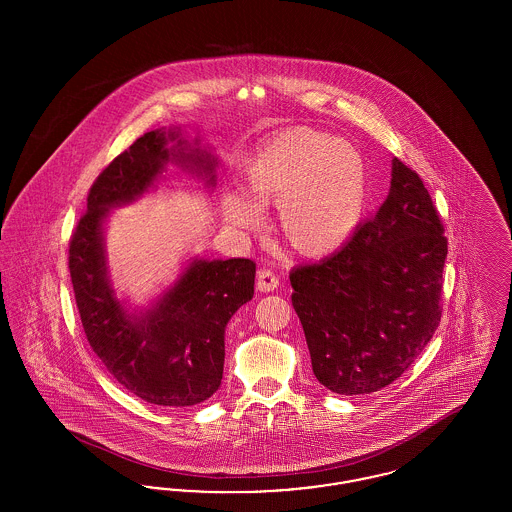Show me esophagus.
Listing matches in <instances>:
<instances>
[{"instance_id": "34e87169", "label": "esophagus", "mask_w": 512, "mask_h": 512, "mask_svg": "<svg viewBox=\"0 0 512 512\" xmlns=\"http://www.w3.org/2000/svg\"><path fill=\"white\" fill-rule=\"evenodd\" d=\"M280 284V278L276 272H272L270 268H261L257 274V290L259 292H274Z\"/></svg>"}]
</instances>
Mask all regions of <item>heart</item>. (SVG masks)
<instances>
[{
  "label": "heart",
  "instance_id": "heart-1",
  "mask_svg": "<svg viewBox=\"0 0 512 512\" xmlns=\"http://www.w3.org/2000/svg\"><path fill=\"white\" fill-rule=\"evenodd\" d=\"M245 191L220 197L226 224L244 234L265 226L263 207L276 205L284 240L305 257L347 244L363 222L368 169L355 146L307 126L282 130L247 159Z\"/></svg>",
  "mask_w": 512,
  "mask_h": 512
}]
</instances>
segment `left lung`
<instances>
[{
	"label": "left lung",
	"mask_w": 512,
	"mask_h": 512,
	"mask_svg": "<svg viewBox=\"0 0 512 512\" xmlns=\"http://www.w3.org/2000/svg\"><path fill=\"white\" fill-rule=\"evenodd\" d=\"M445 257L432 197L395 157L378 213L340 251L290 272L293 309L324 388L380 391L413 365L441 320Z\"/></svg>",
	"instance_id": "left-lung-1"
}]
</instances>
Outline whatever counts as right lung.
Wrapping results in <instances>:
<instances>
[{
    "mask_svg": "<svg viewBox=\"0 0 512 512\" xmlns=\"http://www.w3.org/2000/svg\"><path fill=\"white\" fill-rule=\"evenodd\" d=\"M169 163L217 184V157L182 138V128H157L138 138L101 172L88 211L69 245V270L80 320L94 353L122 388L161 407H190L219 390L224 330L253 297L249 259H190L149 309L130 313L113 290L103 224L111 209L155 188Z\"/></svg>",
    "mask_w": 512,
    "mask_h": 512,
    "instance_id": "add662e5",
    "label": "right lung"
}]
</instances>
